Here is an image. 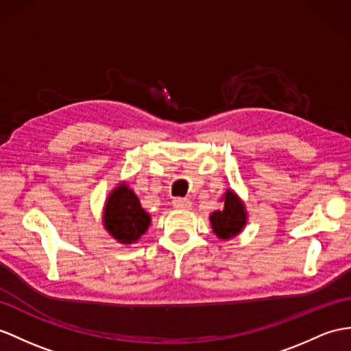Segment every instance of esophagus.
<instances>
[{"instance_id": "obj_1", "label": "esophagus", "mask_w": 351, "mask_h": 351, "mask_svg": "<svg viewBox=\"0 0 351 351\" xmlns=\"http://www.w3.org/2000/svg\"><path fill=\"white\" fill-rule=\"evenodd\" d=\"M173 205H174V208H177V210H187L191 207V201L187 198H176L173 201Z\"/></svg>"}]
</instances>
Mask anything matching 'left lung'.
<instances>
[{
	"mask_svg": "<svg viewBox=\"0 0 351 351\" xmlns=\"http://www.w3.org/2000/svg\"><path fill=\"white\" fill-rule=\"evenodd\" d=\"M225 208L221 211H215L210 216L213 230L219 238H232L245 225V211L243 202L237 198L232 191H228L223 196Z\"/></svg>",
	"mask_w": 351,
	"mask_h": 351,
	"instance_id": "1",
	"label": "left lung"
}]
</instances>
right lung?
Wrapping results in <instances>:
<instances>
[{
	"label": "right lung",
	"mask_w": 351,
	"mask_h": 351,
	"mask_svg": "<svg viewBox=\"0 0 351 351\" xmlns=\"http://www.w3.org/2000/svg\"><path fill=\"white\" fill-rule=\"evenodd\" d=\"M104 223L116 240L128 244L136 241L146 232L150 216L141 208L136 195L122 184L107 199Z\"/></svg>",
	"instance_id": "obj_1"
}]
</instances>
